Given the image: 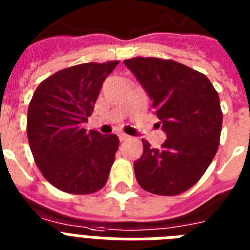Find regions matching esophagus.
<instances>
[{
    "instance_id": "34e87169",
    "label": "esophagus",
    "mask_w": 250,
    "mask_h": 250,
    "mask_svg": "<svg viewBox=\"0 0 250 250\" xmlns=\"http://www.w3.org/2000/svg\"><path fill=\"white\" fill-rule=\"evenodd\" d=\"M118 136H119V140H121V141L128 140V139H129L128 135H125V133H123V132H119V133H118Z\"/></svg>"
}]
</instances>
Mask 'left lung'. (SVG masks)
Wrapping results in <instances>:
<instances>
[{
    "mask_svg": "<svg viewBox=\"0 0 250 250\" xmlns=\"http://www.w3.org/2000/svg\"><path fill=\"white\" fill-rule=\"evenodd\" d=\"M125 64L152 100L167 139L160 149L143 140L135 175L143 189L183 193L200 180L218 150L222 131L219 96L204 74L171 60L131 58Z\"/></svg>",
    "mask_w": 250,
    "mask_h": 250,
    "instance_id": "obj_1",
    "label": "left lung"
}]
</instances>
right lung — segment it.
Here are the masks:
<instances>
[{"label": "right lung", "mask_w": 250, "mask_h": 250, "mask_svg": "<svg viewBox=\"0 0 250 250\" xmlns=\"http://www.w3.org/2000/svg\"><path fill=\"white\" fill-rule=\"evenodd\" d=\"M119 63H82L49 76L28 106L27 135L35 162L58 189L89 194L105 186L119 146L117 135H102L83 123L101 86Z\"/></svg>", "instance_id": "1"}]
</instances>
